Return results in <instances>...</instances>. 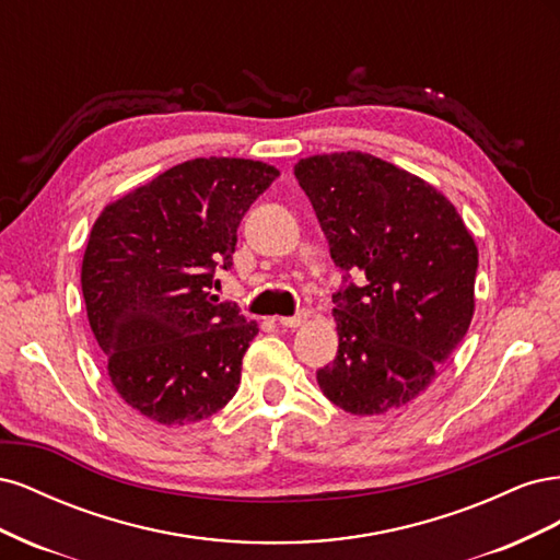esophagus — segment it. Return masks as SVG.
Returning a JSON list of instances; mask_svg holds the SVG:
<instances>
[{
	"label": "esophagus",
	"mask_w": 560,
	"mask_h": 560,
	"mask_svg": "<svg viewBox=\"0 0 560 560\" xmlns=\"http://www.w3.org/2000/svg\"><path fill=\"white\" fill-rule=\"evenodd\" d=\"M306 317H308V313L301 311V313L290 315V317H278V325H280V327H287V329H292V327H299L301 322H306Z\"/></svg>",
	"instance_id": "1"
}]
</instances>
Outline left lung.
I'll use <instances>...</instances> for the list:
<instances>
[{
    "instance_id": "left-lung-1",
    "label": "left lung",
    "mask_w": 560,
    "mask_h": 560,
    "mask_svg": "<svg viewBox=\"0 0 560 560\" xmlns=\"http://www.w3.org/2000/svg\"><path fill=\"white\" fill-rule=\"evenodd\" d=\"M294 175L343 270L338 352L317 385L354 416L399 411L469 329L477 245L434 186L371 154L301 159Z\"/></svg>"
}]
</instances>
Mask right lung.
Returning a JSON list of instances; mask_svg holds the SVG:
<instances>
[{"label":"right lung","mask_w":560,"mask_h":560,"mask_svg":"<svg viewBox=\"0 0 560 560\" xmlns=\"http://www.w3.org/2000/svg\"><path fill=\"white\" fill-rule=\"evenodd\" d=\"M280 173L247 159L184 161L97 217L81 292L112 385L167 428L206 420L241 385L257 322L212 294L245 212Z\"/></svg>","instance_id":"obj_1"}]
</instances>
